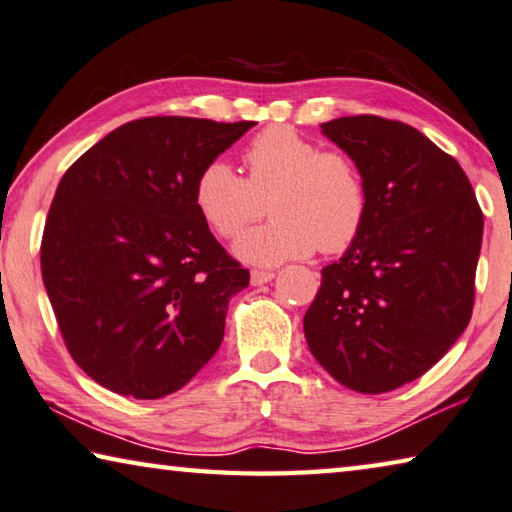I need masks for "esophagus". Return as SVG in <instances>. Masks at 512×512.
<instances>
[{"mask_svg":"<svg viewBox=\"0 0 512 512\" xmlns=\"http://www.w3.org/2000/svg\"><path fill=\"white\" fill-rule=\"evenodd\" d=\"M274 279V272H267V270H251V286H263V283L272 281Z\"/></svg>","mask_w":512,"mask_h":512,"instance_id":"obj_1","label":"esophagus"}]
</instances>
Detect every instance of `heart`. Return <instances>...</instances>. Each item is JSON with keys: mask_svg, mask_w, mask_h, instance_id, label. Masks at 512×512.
I'll use <instances>...</instances> for the list:
<instances>
[{"mask_svg": "<svg viewBox=\"0 0 512 512\" xmlns=\"http://www.w3.org/2000/svg\"><path fill=\"white\" fill-rule=\"evenodd\" d=\"M247 177L217 158L201 167L195 204L208 226L233 238L265 213L270 222L236 242L242 261L279 265L292 258L345 251L367 217V186L340 149H322L290 127H270L245 149Z\"/></svg>", "mask_w": 512, "mask_h": 512, "instance_id": "1", "label": "heart"}]
</instances>
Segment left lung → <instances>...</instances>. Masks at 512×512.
<instances>
[{"instance_id":"8db88e82","label":"left lung","mask_w":512,"mask_h":512,"mask_svg":"<svg viewBox=\"0 0 512 512\" xmlns=\"http://www.w3.org/2000/svg\"><path fill=\"white\" fill-rule=\"evenodd\" d=\"M354 158L367 217L304 315L311 354L349 390L379 395L420 379L467 329L483 213L454 156L404 122L322 124Z\"/></svg>"}]
</instances>
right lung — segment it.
Returning a JSON list of instances; mask_svg holds the SVG:
<instances>
[{
    "mask_svg": "<svg viewBox=\"0 0 512 512\" xmlns=\"http://www.w3.org/2000/svg\"><path fill=\"white\" fill-rule=\"evenodd\" d=\"M251 127L142 117L63 174L40 267L65 347L92 381L158 399L220 349L229 299L249 286V270L197 211L195 181Z\"/></svg>",
    "mask_w": 512,
    "mask_h": 512,
    "instance_id": "right-lung-1",
    "label": "right lung"
}]
</instances>
